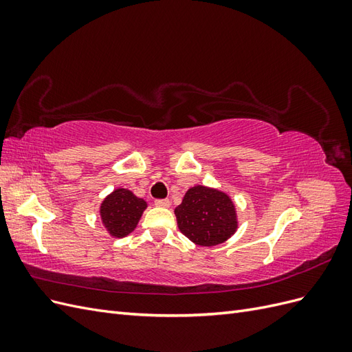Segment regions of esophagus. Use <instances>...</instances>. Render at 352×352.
I'll return each instance as SVG.
<instances>
[{
    "label": "esophagus",
    "instance_id": "esophagus-1",
    "mask_svg": "<svg viewBox=\"0 0 352 352\" xmlns=\"http://www.w3.org/2000/svg\"><path fill=\"white\" fill-rule=\"evenodd\" d=\"M155 206L162 207V208H168L170 207V201L168 199H155Z\"/></svg>",
    "mask_w": 352,
    "mask_h": 352
}]
</instances>
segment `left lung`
<instances>
[{
  "instance_id": "obj_1",
  "label": "left lung",
  "mask_w": 352,
  "mask_h": 352,
  "mask_svg": "<svg viewBox=\"0 0 352 352\" xmlns=\"http://www.w3.org/2000/svg\"><path fill=\"white\" fill-rule=\"evenodd\" d=\"M179 230L201 247L228 241L238 229L233 201L221 190L197 185L175 210Z\"/></svg>"
}]
</instances>
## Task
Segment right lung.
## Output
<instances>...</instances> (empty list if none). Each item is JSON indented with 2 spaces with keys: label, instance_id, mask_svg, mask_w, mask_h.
<instances>
[{
  "label": "right lung",
  "instance_id": "1",
  "mask_svg": "<svg viewBox=\"0 0 352 352\" xmlns=\"http://www.w3.org/2000/svg\"><path fill=\"white\" fill-rule=\"evenodd\" d=\"M146 202L133 195L129 189L119 188L102 201L100 214L102 225L114 238H124L135 230Z\"/></svg>",
  "mask_w": 352,
  "mask_h": 352
}]
</instances>
